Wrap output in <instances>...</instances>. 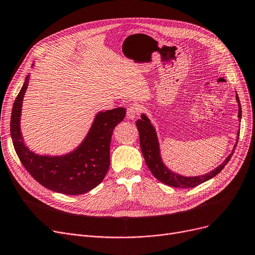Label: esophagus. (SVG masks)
Wrapping results in <instances>:
<instances>
[{
	"label": "esophagus",
	"mask_w": 255,
	"mask_h": 255,
	"mask_svg": "<svg viewBox=\"0 0 255 255\" xmlns=\"http://www.w3.org/2000/svg\"><path fill=\"white\" fill-rule=\"evenodd\" d=\"M137 115H138V108H137L136 106H130V107L127 109V114H126L127 119H129V120H134Z\"/></svg>",
	"instance_id": "obj_1"
}]
</instances>
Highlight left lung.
Masks as SVG:
<instances>
[{
  "label": "left lung",
  "mask_w": 255,
  "mask_h": 255,
  "mask_svg": "<svg viewBox=\"0 0 255 255\" xmlns=\"http://www.w3.org/2000/svg\"><path fill=\"white\" fill-rule=\"evenodd\" d=\"M236 99H237V102L239 104V116L238 117L241 122L242 107H241L238 94L236 96ZM135 125L137 127L138 133H139V143H140V149H141V152L143 155V158H145V161L148 165L149 170L153 174V176L164 184L173 186V187H180V189H191V187H195L199 184H201L209 179L214 178L216 175H218L221 171L224 169V167L230 160L232 155H234V152L238 145L239 136H240V130H239L237 141H236V145L234 146V149H232L231 153L226 157V159L220 165H218L216 169L210 171L207 174L201 175V176L186 177V176H182L180 174L174 173L163 163L161 155H160V147H159V141H158L156 130H155L154 126L151 124V121L145 114H142L140 116V119L136 121Z\"/></svg>",
  "instance_id": "8db88e82"
}]
</instances>
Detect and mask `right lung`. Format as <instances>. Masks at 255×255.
<instances>
[{"instance_id": "obj_1", "label": "right lung", "mask_w": 255, "mask_h": 255, "mask_svg": "<svg viewBox=\"0 0 255 255\" xmlns=\"http://www.w3.org/2000/svg\"><path fill=\"white\" fill-rule=\"evenodd\" d=\"M26 77L11 113L10 134L17 156L25 169L47 189L65 195H81L100 184L109 169L110 140L115 127L124 120L126 109L119 107L99 112L80 145L64 155H38L24 142L20 115L29 83Z\"/></svg>"}]
</instances>
